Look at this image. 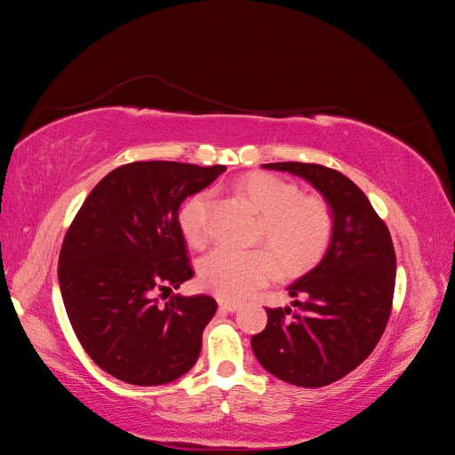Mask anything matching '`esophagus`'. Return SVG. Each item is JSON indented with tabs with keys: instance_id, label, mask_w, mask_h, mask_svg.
<instances>
[{
	"instance_id": "34e87169",
	"label": "esophagus",
	"mask_w": 455,
	"mask_h": 455,
	"mask_svg": "<svg viewBox=\"0 0 455 455\" xmlns=\"http://www.w3.org/2000/svg\"><path fill=\"white\" fill-rule=\"evenodd\" d=\"M239 304H233V301H220V311H226V313H235L239 311Z\"/></svg>"
}]
</instances>
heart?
<instances>
[{
	"mask_svg": "<svg viewBox=\"0 0 455 455\" xmlns=\"http://www.w3.org/2000/svg\"><path fill=\"white\" fill-rule=\"evenodd\" d=\"M237 191L261 212L258 239L266 241L269 249L218 246L199 261L203 288L218 298L241 299L273 277L277 259L288 275L319 264L334 235V216L324 199L301 196L296 184L267 172L243 176ZM209 204V194H197L180 211V228L191 244H201L206 237Z\"/></svg>",
	"mask_w": 455,
	"mask_h": 455,
	"instance_id": "1",
	"label": "heart"
}]
</instances>
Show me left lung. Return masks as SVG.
<instances>
[{
    "label": "left lung",
    "instance_id": "1",
    "mask_svg": "<svg viewBox=\"0 0 455 455\" xmlns=\"http://www.w3.org/2000/svg\"><path fill=\"white\" fill-rule=\"evenodd\" d=\"M304 178L334 216L326 254L286 288L291 307L266 309L267 326L252 336L258 363L298 387H324L374 351L387 326L396 258L387 226L347 176L315 163H267Z\"/></svg>",
    "mask_w": 455,
    "mask_h": 455
}]
</instances>
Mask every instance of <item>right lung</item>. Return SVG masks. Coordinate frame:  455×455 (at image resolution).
Here are the masks:
<instances>
[{"instance_id":"add662e5","label":"right lung","mask_w":455,"mask_h":455,"mask_svg":"<svg viewBox=\"0 0 455 455\" xmlns=\"http://www.w3.org/2000/svg\"><path fill=\"white\" fill-rule=\"evenodd\" d=\"M224 164L136 161L94 186L68 229L59 283L68 319L91 359L132 385H163L199 359L211 296L171 292L194 277L178 211L211 186Z\"/></svg>"}]
</instances>
